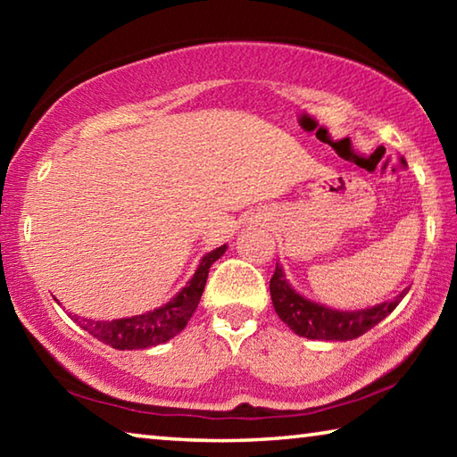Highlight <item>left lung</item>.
<instances>
[{
    "label": "left lung",
    "instance_id": "obj_1",
    "mask_svg": "<svg viewBox=\"0 0 457 457\" xmlns=\"http://www.w3.org/2000/svg\"><path fill=\"white\" fill-rule=\"evenodd\" d=\"M405 294L407 290L401 292L391 303L377 304L373 308H367V311L340 312L322 304L311 303V300L300 296L298 292H294L290 284L286 282L282 266L276 264L274 276L270 278V296H272L276 314L296 335L319 340H351L365 335L367 330L381 322L386 314L395 311V306L401 303V298Z\"/></svg>",
    "mask_w": 457,
    "mask_h": 457
}]
</instances>
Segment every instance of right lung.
Masks as SVG:
<instances>
[{
	"label": "right lung",
	"mask_w": 457,
	"mask_h": 457,
	"mask_svg": "<svg viewBox=\"0 0 457 457\" xmlns=\"http://www.w3.org/2000/svg\"><path fill=\"white\" fill-rule=\"evenodd\" d=\"M226 252V245L218 247L210 253H205L204 260L193 274L191 280L185 284V288L177 294V296L167 303L165 306L157 308V311L133 316V319H120L111 322L100 320H87L80 316H72L79 327L88 330L92 337H96L103 343L111 345L112 349L119 351H135V349H146V346H154L165 343V340L173 338L175 335L185 328L189 322L191 314L201 300V294L205 288L207 274H210V266L218 260L221 253Z\"/></svg>",
	"instance_id": "obj_1"
}]
</instances>
